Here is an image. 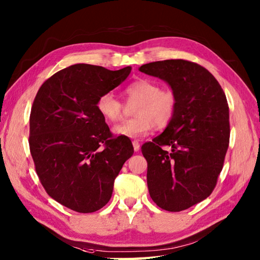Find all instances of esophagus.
<instances>
[{"mask_svg": "<svg viewBox=\"0 0 260 260\" xmlns=\"http://www.w3.org/2000/svg\"><path fill=\"white\" fill-rule=\"evenodd\" d=\"M133 147H134V151L135 152H139L140 151V143L139 141H133Z\"/></svg>", "mask_w": 260, "mask_h": 260, "instance_id": "1", "label": "esophagus"}]
</instances>
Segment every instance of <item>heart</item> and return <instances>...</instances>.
Wrapping results in <instances>:
<instances>
[{
	"mask_svg": "<svg viewBox=\"0 0 260 260\" xmlns=\"http://www.w3.org/2000/svg\"><path fill=\"white\" fill-rule=\"evenodd\" d=\"M127 102H135L134 117L114 127V133L136 139L147 134L154 127L164 129L173 120L178 98L169 88H159L158 84L150 79H136L125 87L123 91ZM98 113L110 123L118 121L123 116L124 105L112 92H105L97 99Z\"/></svg>",
	"mask_w": 260,
	"mask_h": 260,
	"instance_id": "heart-1",
	"label": "heart"
}]
</instances>
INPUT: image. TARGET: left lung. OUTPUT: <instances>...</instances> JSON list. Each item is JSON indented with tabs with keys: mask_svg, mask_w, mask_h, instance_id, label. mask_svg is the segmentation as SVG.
I'll use <instances>...</instances> for the list:
<instances>
[{
	"mask_svg": "<svg viewBox=\"0 0 260 260\" xmlns=\"http://www.w3.org/2000/svg\"><path fill=\"white\" fill-rule=\"evenodd\" d=\"M140 71L167 81L178 98L173 120L142 145L152 200L171 212L207 199L217 185L229 146L227 98L211 73L196 62L171 59Z\"/></svg>",
	"mask_w": 260,
	"mask_h": 260,
	"instance_id": "8db88e82",
	"label": "left lung"
}]
</instances>
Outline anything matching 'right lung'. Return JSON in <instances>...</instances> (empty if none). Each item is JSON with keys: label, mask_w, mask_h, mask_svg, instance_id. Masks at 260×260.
<instances>
[{"label": "right lung", "mask_w": 260, "mask_h": 260, "mask_svg": "<svg viewBox=\"0 0 260 260\" xmlns=\"http://www.w3.org/2000/svg\"><path fill=\"white\" fill-rule=\"evenodd\" d=\"M132 68L108 70L78 63L43 82L30 114V152L46 192L76 212L106 206L114 181L134 153L98 113V97L128 77Z\"/></svg>", "instance_id": "obj_1"}]
</instances>
